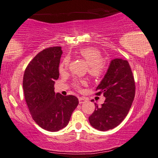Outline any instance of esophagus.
<instances>
[{
	"instance_id": "obj_1",
	"label": "esophagus",
	"mask_w": 158,
	"mask_h": 158,
	"mask_svg": "<svg viewBox=\"0 0 158 158\" xmlns=\"http://www.w3.org/2000/svg\"><path fill=\"white\" fill-rule=\"evenodd\" d=\"M87 98H79V104H82L84 102H86L87 101Z\"/></svg>"
}]
</instances>
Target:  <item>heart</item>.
<instances>
[{
    "mask_svg": "<svg viewBox=\"0 0 158 158\" xmlns=\"http://www.w3.org/2000/svg\"><path fill=\"white\" fill-rule=\"evenodd\" d=\"M79 56L89 64L88 73L93 78H100L103 74L105 71V65L102 54L98 49L94 48H85L79 50ZM69 58H65L59 65V71H64L69 64ZM74 86L79 88V84L75 81Z\"/></svg>",
    "mask_w": 158,
    "mask_h": 158,
    "instance_id": "heart-1",
    "label": "heart"
}]
</instances>
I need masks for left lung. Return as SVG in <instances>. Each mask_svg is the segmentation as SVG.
I'll use <instances>...</instances> for the list:
<instances>
[{"label":"left lung","instance_id":"left-lung-1","mask_svg":"<svg viewBox=\"0 0 158 158\" xmlns=\"http://www.w3.org/2000/svg\"><path fill=\"white\" fill-rule=\"evenodd\" d=\"M96 94L106 100L89 117L94 129L108 131L118 126L127 116L135 95V82L129 62L121 58L110 61L103 79L96 88Z\"/></svg>","mask_w":158,"mask_h":158}]
</instances>
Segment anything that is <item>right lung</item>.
<instances>
[{
    "mask_svg": "<svg viewBox=\"0 0 158 158\" xmlns=\"http://www.w3.org/2000/svg\"><path fill=\"white\" fill-rule=\"evenodd\" d=\"M62 53L61 47L42 50L28 64L23 77L24 98L31 117L39 127L49 131L66 127L79 104L77 97L63 96L54 91Z\"/></svg>",
    "mask_w": 158,
    "mask_h": 158,
    "instance_id": "right-lung-1",
    "label": "right lung"
}]
</instances>
